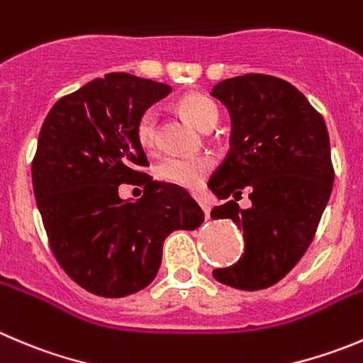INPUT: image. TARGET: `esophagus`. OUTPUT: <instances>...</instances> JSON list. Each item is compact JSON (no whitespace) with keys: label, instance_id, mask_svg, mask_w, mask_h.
<instances>
[{"label":"esophagus","instance_id":"1","mask_svg":"<svg viewBox=\"0 0 363 363\" xmlns=\"http://www.w3.org/2000/svg\"><path fill=\"white\" fill-rule=\"evenodd\" d=\"M200 206H202V209H203V214H206V218H209V214H211V207H209V203L202 202V203H200Z\"/></svg>","mask_w":363,"mask_h":363}]
</instances>
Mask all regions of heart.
<instances>
[{
    "mask_svg": "<svg viewBox=\"0 0 363 363\" xmlns=\"http://www.w3.org/2000/svg\"><path fill=\"white\" fill-rule=\"evenodd\" d=\"M179 111L188 122L200 131L213 129L218 122V108L213 99L202 94H188L177 104ZM157 115L154 110H147L136 124V138L143 149L156 145ZM213 170V161L206 156H170L164 157L157 167L161 179L182 188H199L206 175Z\"/></svg>",
    "mask_w": 363,
    "mask_h": 363,
    "instance_id": "b5f03b06",
    "label": "heart"
}]
</instances>
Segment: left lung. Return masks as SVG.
<instances>
[{"label":"left lung","instance_id":"8db88e82","mask_svg":"<svg viewBox=\"0 0 363 363\" xmlns=\"http://www.w3.org/2000/svg\"><path fill=\"white\" fill-rule=\"evenodd\" d=\"M230 113V152L211 177L220 200L213 220L234 221L245 253L213 277L241 291L271 287L293 269L314 239L330 200L333 167L328 129L307 97L287 81L245 74L211 90ZM242 189L252 207L237 206Z\"/></svg>","mask_w":363,"mask_h":363}]
</instances>
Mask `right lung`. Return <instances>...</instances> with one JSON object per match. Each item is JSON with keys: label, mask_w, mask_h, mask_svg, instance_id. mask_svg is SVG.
<instances>
[{"label": "right lung", "mask_w": 363, "mask_h": 363, "mask_svg": "<svg viewBox=\"0 0 363 363\" xmlns=\"http://www.w3.org/2000/svg\"><path fill=\"white\" fill-rule=\"evenodd\" d=\"M170 92V84L111 72L62 97L42 124L31 163L42 223L63 271L97 296L145 289L167 235L203 221L184 188L142 172L149 161L136 124ZM121 184H143L144 196L122 201Z\"/></svg>", "instance_id": "add662e5"}]
</instances>
